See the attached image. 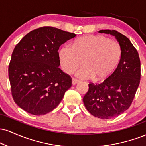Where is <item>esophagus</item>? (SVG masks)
Listing matches in <instances>:
<instances>
[{"label":"esophagus","mask_w":146,"mask_h":146,"mask_svg":"<svg viewBox=\"0 0 146 146\" xmlns=\"http://www.w3.org/2000/svg\"><path fill=\"white\" fill-rule=\"evenodd\" d=\"M78 82H79L78 80H76V79H74V78L72 79V84H73V85L77 84H78Z\"/></svg>","instance_id":"obj_1"}]
</instances>
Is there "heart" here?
I'll return each mask as SVG.
<instances>
[{"label": "heart", "instance_id": "obj_1", "mask_svg": "<svg viewBox=\"0 0 146 146\" xmlns=\"http://www.w3.org/2000/svg\"><path fill=\"white\" fill-rule=\"evenodd\" d=\"M121 48L117 42L102 36H83L75 40L73 46L65 44L60 48L58 56L60 66L70 74L82 64L75 76L82 80L95 78L103 80L113 73L121 57Z\"/></svg>", "mask_w": 146, "mask_h": 146}]
</instances>
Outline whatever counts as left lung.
Listing matches in <instances>:
<instances>
[{"label": "left lung", "instance_id": "8db88e82", "mask_svg": "<svg viewBox=\"0 0 146 146\" xmlns=\"http://www.w3.org/2000/svg\"><path fill=\"white\" fill-rule=\"evenodd\" d=\"M99 33L115 37L121 48V57L115 71L103 82L89 84L83 98L85 107L92 115L111 119L128 110L140 83L141 62L138 52L127 37L115 30Z\"/></svg>", "mask_w": 146, "mask_h": 146}]
</instances>
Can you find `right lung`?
<instances>
[{
	"label": "right lung",
	"instance_id": "1",
	"mask_svg": "<svg viewBox=\"0 0 146 146\" xmlns=\"http://www.w3.org/2000/svg\"><path fill=\"white\" fill-rule=\"evenodd\" d=\"M76 36L52 27L30 31L15 46L9 79L11 94L20 108L33 115H43L58 106L72 80L59 68L58 49Z\"/></svg>",
	"mask_w": 146,
	"mask_h": 146
}]
</instances>
